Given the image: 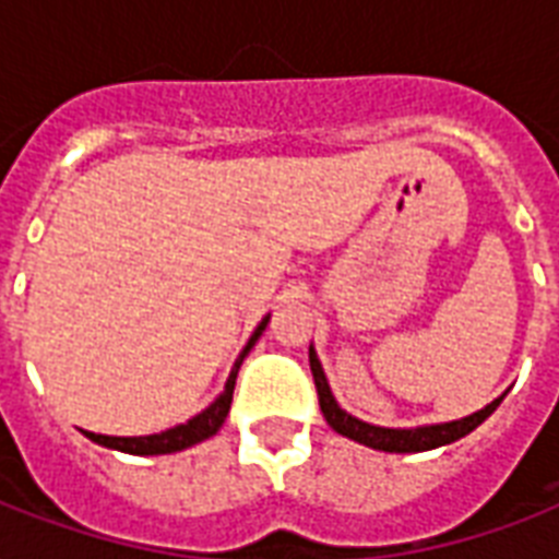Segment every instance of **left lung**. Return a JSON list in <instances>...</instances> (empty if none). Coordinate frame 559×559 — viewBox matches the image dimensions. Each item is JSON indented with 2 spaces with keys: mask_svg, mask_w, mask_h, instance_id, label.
Wrapping results in <instances>:
<instances>
[{
  "mask_svg": "<svg viewBox=\"0 0 559 559\" xmlns=\"http://www.w3.org/2000/svg\"><path fill=\"white\" fill-rule=\"evenodd\" d=\"M310 371H313V382L316 391H319V406H322L324 420L336 429L340 435L350 438V441H359L371 447V450H382V452H424V450H435V447H443V443H452L469 435L476 429L481 420L493 415L496 406L502 403V397L493 400L490 406H485L481 412L469 417H461V420H452V424H435V426H417V429H385V426H371L362 424L357 417H350L348 412H342L336 406V400L331 394V385L324 380L322 362L316 357V350L310 348Z\"/></svg>",
  "mask_w": 559,
  "mask_h": 559,
  "instance_id": "left-lung-1",
  "label": "left lung"
}]
</instances>
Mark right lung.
Masks as SVG:
<instances>
[{"mask_svg": "<svg viewBox=\"0 0 559 559\" xmlns=\"http://www.w3.org/2000/svg\"><path fill=\"white\" fill-rule=\"evenodd\" d=\"M266 322H270V319H263V322L258 324V331L252 333V340H249V345L243 348V354L237 357L235 368H231V377H228L226 382V391H223V394H219V397L214 400L205 412H202V415L193 417V420L174 426V429H168V432L144 435V438H109V435H95V432H86V435H90L95 443H100V447L130 452V455H165V452H179V450H186V447H193V443L205 441V438H211V435H217V429L223 426V420H226L228 408H231V394H235V380H237V371H240V362H243L246 354L252 350V345L263 333Z\"/></svg>", "mask_w": 559, "mask_h": 559, "instance_id": "1", "label": "right lung"}]
</instances>
